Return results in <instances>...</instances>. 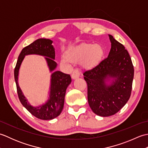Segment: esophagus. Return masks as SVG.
I'll return each mask as SVG.
<instances>
[{
	"label": "esophagus",
	"instance_id": "34e87169",
	"mask_svg": "<svg viewBox=\"0 0 148 148\" xmlns=\"http://www.w3.org/2000/svg\"><path fill=\"white\" fill-rule=\"evenodd\" d=\"M80 75V72L78 69H75V70L72 72V74L71 75V77L72 79H76L77 78H78L79 77Z\"/></svg>",
	"mask_w": 148,
	"mask_h": 148
}]
</instances>
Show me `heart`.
<instances>
[{
  "mask_svg": "<svg viewBox=\"0 0 148 148\" xmlns=\"http://www.w3.org/2000/svg\"><path fill=\"white\" fill-rule=\"evenodd\" d=\"M104 57V50L99 45L83 44L67 53L63 56L62 64L67 65L71 61L79 62L84 60V66L88 69H93L98 66Z\"/></svg>",
  "mask_w": 148,
  "mask_h": 148,
  "instance_id": "1",
  "label": "heart"
}]
</instances>
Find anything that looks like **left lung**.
Instances as JSON below:
<instances>
[{
  "instance_id": "1",
  "label": "left lung",
  "mask_w": 148,
  "mask_h": 148,
  "mask_svg": "<svg viewBox=\"0 0 148 148\" xmlns=\"http://www.w3.org/2000/svg\"><path fill=\"white\" fill-rule=\"evenodd\" d=\"M111 48L108 58L84 72L88 85V102L97 115L103 117L118 112L131 95L134 69L124 46L109 35Z\"/></svg>"
}]
</instances>
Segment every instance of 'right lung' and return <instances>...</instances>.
Wrapping results in <instances>:
<instances>
[{
	"label": "right lung",
	"mask_w": 148,
	"mask_h": 148,
	"mask_svg": "<svg viewBox=\"0 0 148 148\" xmlns=\"http://www.w3.org/2000/svg\"><path fill=\"white\" fill-rule=\"evenodd\" d=\"M53 41L48 39H39L21 50L14 69V79L18 95L21 104L36 118L49 120L57 117L62 112L64 105L66 90L71 83L69 74L60 71H55L57 64L55 62V51ZM29 54H37L45 56L50 71L52 72L49 99L39 106H31L24 96L18 84V71L24 56Z\"/></svg>",
	"instance_id": "1"
}]
</instances>
